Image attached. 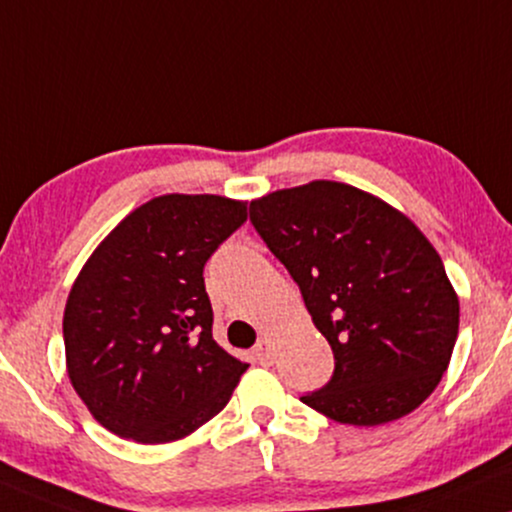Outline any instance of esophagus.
Wrapping results in <instances>:
<instances>
[{"instance_id": "esophagus-1", "label": "esophagus", "mask_w": 512, "mask_h": 512, "mask_svg": "<svg viewBox=\"0 0 512 512\" xmlns=\"http://www.w3.org/2000/svg\"><path fill=\"white\" fill-rule=\"evenodd\" d=\"M254 356H256V361L261 363V365L273 363V351H270V344L266 342V339H261V342L254 346Z\"/></svg>"}]
</instances>
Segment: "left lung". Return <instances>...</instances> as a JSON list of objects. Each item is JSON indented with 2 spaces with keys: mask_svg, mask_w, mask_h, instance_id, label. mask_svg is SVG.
<instances>
[{
  "mask_svg": "<svg viewBox=\"0 0 512 512\" xmlns=\"http://www.w3.org/2000/svg\"><path fill=\"white\" fill-rule=\"evenodd\" d=\"M249 218L334 353L330 382L301 401L363 427L418 408L458 337V296L427 237L396 208L332 180L251 201Z\"/></svg>",
  "mask_w": 512,
  "mask_h": 512,
  "instance_id": "left-lung-1",
  "label": "left lung"
}]
</instances>
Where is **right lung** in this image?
<instances>
[{
  "instance_id": "1",
  "label": "right lung",
  "mask_w": 512,
  "mask_h": 512,
  "mask_svg": "<svg viewBox=\"0 0 512 512\" xmlns=\"http://www.w3.org/2000/svg\"><path fill=\"white\" fill-rule=\"evenodd\" d=\"M246 220L216 194H163L121 220L63 313L68 377L94 420L166 444L218 415L249 365L213 339L204 266Z\"/></svg>"
}]
</instances>
